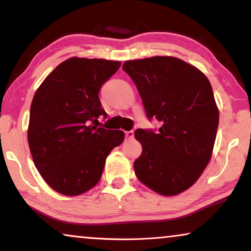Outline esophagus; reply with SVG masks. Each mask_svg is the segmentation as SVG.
Wrapping results in <instances>:
<instances>
[{"instance_id":"34e87169","label":"esophagus","mask_w":251,"mask_h":251,"mask_svg":"<svg viewBox=\"0 0 251 251\" xmlns=\"http://www.w3.org/2000/svg\"><path fill=\"white\" fill-rule=\"evenodd\" d=\"M133 135H135V133H133V130H130V131H126L125 137L126 139H132Z\"/></svg>"}]
</instances>
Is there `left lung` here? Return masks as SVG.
Instances as JSON below:
<instances>
[{"instance_id": "1", "label": "left lung", "mask_w": 251, "mask_h": 251, "mask_svg": "<svg viewBox=\"0 0 251 251\" xmlns=\"http://www.w3.org/2000/svg\"><path fill=\"white\" fill-rule=\"evenodd\" d=\"M122 70L136 84L147 119L161 123L159 130L135 131L143 146L136 176L156 193L179 194L201 176L214 149L219 113L210 82L175 57L129 60Z\"/></svg>"}]
</instances>
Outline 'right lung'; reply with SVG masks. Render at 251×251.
I'll return each instance as SVG.
<instances>
[{"label": "right lung", "instance_id": "1", "mask_svg": "<svg viewBox=\"0 0 251 251\" xmlns=\"http://www.w3.org/2000/svg\"><path fill=\"white\" fill-rule=\"evenodd\" d=\"M120 61L73 57L58 65L34 95L28 145L36 169L51 188L73 197L100 179L106 157L121 145V130L96 125L107 118L98 94Z\"/></svg>", "mask_w": 251, "mask_h": 251}]
</instances>
